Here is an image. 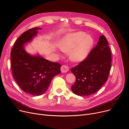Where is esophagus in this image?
Masks as SVG:
<instances>
[{
    "instance_id": "34e87169",
    "label": "esophagus",
    "mask_w": 129,
    "mask_h": 129,
    "mask_svg": "<svg viewBox=\"0 0 129 129\" xmlns=\"http://www.w3.org/2000/svg\"><path fill=\"white\" fill-rule=\"evenodd\" d=\"M60 71L62 73H66L69 71V67L67 65H62L60 67Z\"/></svg>"
}]
</instances>
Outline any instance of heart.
<instances>
[{
  "mask_svg": "<svg viewBox=\"0 0 129 129\" xmlns=\"http://www.w3.org/2000/svg\"><path fill=\"white\" fill-rule=\"evenodd\" d=\"M94 44V40L90 35L84 32H76L67 34L61 40L59 44L60 50L69 53L70 59L79 63L88 56Z\"/></svg>",
  "mask_w": 129,
  "mask_h": 129,
  "instance_id": "1",
  "label": "heart"
}]
</instances>
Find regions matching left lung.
<instances>
[{
	"label": "left lung",
	"mask_w": 129,
	"mask_h": 129,
	"mask_svg": "<svg viewBox=\"0 0 129 129\" xmlns=\"http://www.w3.org/2000/svg\"><path fill=\"white\" fill-rule=\"evenodd\" d=\"M111 54L108 42L103 35L97 46L83 62L71 71L76 76L72 91L78 96H89L96 92L108 79L111 70Z\"/></svg>",
	"instance_id": "obj_1"
}]
</instances>
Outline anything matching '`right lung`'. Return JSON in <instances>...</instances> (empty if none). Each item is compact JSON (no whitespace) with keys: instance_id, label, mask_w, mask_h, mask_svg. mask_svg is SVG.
I'll return each mask as SVG.
<instances>
[{"instance_id":"add662e5","label":"right lung","mask_w":129,"mask_h":129,"mask_svg":"<svg viewBox=\"0 0 129 129\" xmlns=\"http://www.w3.org/2000/svg\"><path fill=\"white\" fill-rule=\"evenodd\" d=\"M41 28H32L23 33L15 43L11 52V66L13 78L23 91L40 96L48 88L53 78L60 73L61 65L47 60L39 54L32 55L25 50Z\"/></svg>"}]
</instances>
